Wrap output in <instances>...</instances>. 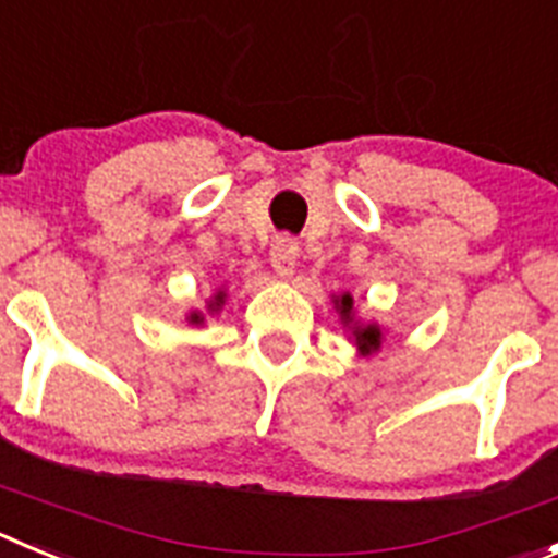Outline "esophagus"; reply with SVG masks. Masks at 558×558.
Here are the masks:
<instances>
[{
  "label": "esophagus",
  "mask_w": 558,
  "mask_h": 558,
  "mask_svg": "<svg viewBox=\"0 0 558 558\" xmlns=\"http://www.w3.org/2000/svg\"><path fill=\"white\" fill-rule=\"evenodd\" d=\"M295 263H299V245L290 236H279L270 248V268L279 279H290L295 274Z\"/></svg>",
  "instance_id": "1"
}]
</instances>
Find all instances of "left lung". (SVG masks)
Listing matches in <instances>:
<instances>
[{"instance_id": "left-lung-1", "label": "left lung", "mask_w": 558, "mask_h": 558, "mask_svg": "<svg viewBox=\"0 0 558 558\" xmlns=\"http://www.w3.org/2000/svg\"><path fill=\"white\" fill-rule=\"evenodd\" d=\"M332 304L340 324H343V329H347L349 343L357 349L360 357H372V354H377L379 349H383V343H386V329L379 327L377 322L360 318L352 293H335Z\"/></svg>"}]
</instances>
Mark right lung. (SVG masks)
Instances as JSON below:
<instances>
[{
	"label": "right lung",
	"instance_id": "obj_1",
	"mask_svg": "<svg viewBox=\"0 0 558 558\" xmlns=\"http://www.w3.org/2000/svg\"><path fill=\"white\" fill-rule=\"evenodd\" d=\"M226 299H229V290L218 288V290H215V293L209 295V299H206V307L204 310H190V313L184 315L186 324H192V327H204V324H206V313L218 315L220 310L226 307Z\"/></svg>",
	"mask_w": 558,
	"mask_h": 558
}]
</instances>
